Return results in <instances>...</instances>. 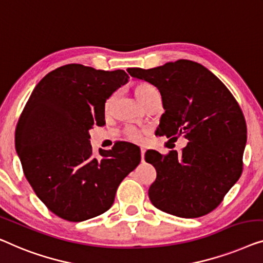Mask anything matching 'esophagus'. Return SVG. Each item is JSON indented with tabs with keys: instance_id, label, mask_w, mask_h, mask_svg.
<instances>
[{
	"instance_id": "obj_1",
	"label": "esophagus",
	"mask_w": 263,
	"mask_h": 263,
	"mask_svg": "<svg viewBox=\"0 0 263 263\" xmlns=\"http://www.w3.org/2000/svg\"><path fill=\"white\" fill-rule=\"evenodd\" d=\"M144 154H145V149H140V157H142V161H144Z\"/></svg>"
}]
</instances>
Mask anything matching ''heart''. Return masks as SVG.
Wrapping results in <instances>:
<instances>
[{
	"label": "heart",
	"mask_w": 263,
	"mask_h": 263,
	"mask_svg": "<svg viewBox=\"0 0 263 263\" xmlns=\"http://www.w3.org/2000/svg\"><path fill=\"white\" fill-rule=\"evenodd\" d=\"M135 93L137 95V98L139 99V101L143 103V105H145V103L149 101V100L153 98L154 95L158 94V91L156 88L154 86H151L150 83H138L137 86L135 87ZM112 100L113 98H110L108 101H107V107L110 106V103H112ZM128 138L133 142H140L142 140V133L138 132V131H130L128 132Z\"/></svg>",
	"instance_id": "b5f03b06"
}]
</instances>
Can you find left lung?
<instances>
[{"label":"left lung","instance_id":"obj_1","mask_svg":"<svg viewBox=\"0 0 263 263\" xmlns=\"http://www.w3.org/2000/svg\"><path fill=\"white\" fill-rule=\"evenodd\" d=\"M127 71L160 90L165 112L157 135L188 140L180 154L145 153L157 173L149 188L153 205L181 218L212 212L243 172L247 124L238 102L216 75L187 59Z\"/></svg>","mask_w":263,"mask_h":263}]
</instances>
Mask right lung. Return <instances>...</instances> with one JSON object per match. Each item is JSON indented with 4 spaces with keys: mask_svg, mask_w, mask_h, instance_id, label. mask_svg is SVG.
<instances>
[{
    "mask_svg": "<svg viewBox=\"0 0 263 263\" xmlns=\"http://www.w3.org/2000/svg\"><path fill=\"white\" fill-rule=\"evenodd\" d=\"M124 70L66 64L47 73L17 120L15 147L40 200L68 221H83L113 205L118 187L140 162L137 145L114 144L94 156L89 130L105 123L106 102L127 82Z\"/></svg>",
    "mask_w": 263,
    "mask_h": 263,
    "instance_id": "1",
    "label": "right lung"
}]
</instances>
